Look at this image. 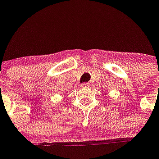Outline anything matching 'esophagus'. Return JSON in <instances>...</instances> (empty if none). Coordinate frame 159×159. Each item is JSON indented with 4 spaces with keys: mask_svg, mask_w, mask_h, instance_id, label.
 I'll list each match as a JSON object with an SVG mask.
<instances>
[{
    "mask_svg": "<svg viewBox=\"0 0 159 159\" xmlns=\"http://www.w3.org/2000/svg\"><path fill=\"white\" fill-rule=\"evenodd\" d=\"M89 85H90L89 83H83V84H81L82 88H89Z\"/></svg>",
    "mask_w": 159,
    "mask_h": 159,
    "instance_id": "34e87169",
    "label": "esophagus"
}]
</instances>
